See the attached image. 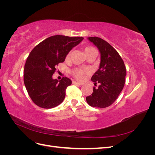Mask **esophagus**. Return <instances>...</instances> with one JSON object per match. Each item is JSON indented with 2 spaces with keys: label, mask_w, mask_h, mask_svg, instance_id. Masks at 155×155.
Here are the masks:
<instances>
[{
  "label": "esophagus",
  "mask_w": 155,
  "mask_h": 155,
  "mask_svg": "<svg viewBox=\"0 0 155 155\" xmlns=\"http://www.w3.org/2000/svg\"><path fill=\"white\" fill-rule=\"evenodd\" d=\"M72 84H74V85H82V83H78V82H76V81H72Z\"/></svg>",
  "instance_id": "esophagus-1"
}]
</instances>
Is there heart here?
Instances as JSON below:
<instances>
[{
	"mask_svg": "<svg viewBox=\"0 0 155 155\" xmlns=\"http://www.w3.org/2000/svg\"><path fill=\"white\" fill-rule=\"evenodd\" d=\"M84 51H85V52L86 54V55H87L88 54H89L91 51H96V50L92 46H87L85 48H84ZM70 56V53H69L67 56V58L68 59ZM88 73V69H81V68H77L76 70H74L73 71V75L78 80H83L85 78V74Z\"/></svg>",
	"mask_w": 155,
	"mask_h": 155,
	"instance_id": "b5f03b06",
	"label": "heart"
}]
</instances>
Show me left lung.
I'll return each mask as SVG.
<instances>
[{"mask_svg": "<svg viewBox=\"0 0 155 155\" xmlns=\"http://www.w3.org/2000/svg\"><path fill=\"white\" fill-rule=\"evenodd\" d=\"M98 48L100 64L91 80L97 88L93 87V92L86 97L88 104L93 107L105 108L115 101L122 91L126 76V68L123 59L112 46L97 37L87 38Z\"/></svg>", "mask_w": 155, "mask_h": 155, "instance_id": "1", "label": "left lung"}]
</instances>
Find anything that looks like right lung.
Masks as SVG:
<instances>
[{"instance_id": "obj_1", "label": "right lung", "mask_w": 155, "mask_h": 155, "mask_svg": "<svg viewBox=\"0 0 155 155\" xmlns=\"http://www.w3.org/2000/svg\"><path fill=\"white\" fill-rule=\"evenodd\" d=\"M81 37L57 35L45 39L31 50L24 70V83L34 104L44 109L57 107L63 101L65 91L72 81L63 77L53 79L55 67L64 61L74 46L83 41Z\"/></svg>"}]
</instances>
